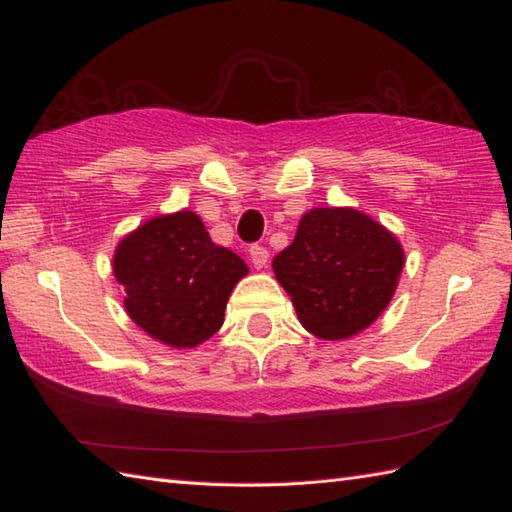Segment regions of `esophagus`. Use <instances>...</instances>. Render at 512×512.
<instances>
[{
	"instance_id": "1",
	"label": "esophagus",
	"mask_w": 512,
	"mask_h": 512,
	"mask_svg": "<svg viewBox=\"0 0 512 512\" xmlns=\"http://www.w3.org/2000/svg\"><path fill=\"white\" fill-rule=\"evenodd\" d=\"M250 262H253V266L257 270L266 268V264H268V250L264 246H257V244L250 246Z\"/></svg>"
}]
</instances>
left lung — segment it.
Instances as JSON below:
<instances>
[{
	"label": "left lung",
	"mask_w": 512,
	"mask_h": 512,
	"mask_svg": "<svg viewBox=\"0 0 512 512\" xmlns=\"http://www.w3.org/2000/svg\"><path fill=\"white\" fill-rule=\"evenodd\" d=\"M402 266L398 237L352 206L303 213L292 244L273 259L301 325L323 341L369 328L394 297Z\"/></svg>",
	"instance_id": "1"
}]
</instances>
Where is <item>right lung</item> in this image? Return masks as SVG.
I'll return each mask as SVG.
<instances>
[{
	"instance_id": "1",
	"label": "right lung",
	"mask_w": 512,
	"mask_h": 512,
	"mask_svg": "<svg viewBox=\"0 0 512 512\" xmlns=\"http://www.w3.org/2000/svg\"><path fill=\"white\" fill-rule=\"evenodd\" d=\"M125 310L151 339L193 350L222 328L228 297L248 275L244 259L217 246L195 211L156 215L118 242L112 259Z\"/></svg>"
}]
</instances>
